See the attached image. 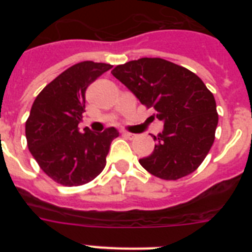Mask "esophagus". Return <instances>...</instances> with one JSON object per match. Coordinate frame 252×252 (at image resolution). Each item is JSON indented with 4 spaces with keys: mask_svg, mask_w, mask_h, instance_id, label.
Segmentation results:
<instances>
[{
    "mask_svg": "<svg viewBox=\"0 0 252 252\" xmlns=\"http://www.w3.org/2000/svg\"><path fill=\"white\" fill-rule=\"evenodd\" d=\"M122 135H124L125 137H127V139H130V140H132V139H135V137H136V135H135V133L128 132V131H122Z\"/></svg>",
    "mask_w": 252,
    "mask_h": 252,
    "instance_id": "obj_1",
    "label": "esophagus"
}]
</instances>
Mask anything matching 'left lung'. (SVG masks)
Masks as SVG:
<instances>
[{
  "label": "left lung",
  "instance_id": "1",
  "mask_svg": "<svg viewBox=\"0 0 252 252\" xmlns=\"http://www.w3.org/2000/svg\"><path fill=\"white\" fill-rule=\"evenodd\" d=\"M111 73L164 122L162 132L153 136L154 153L139 160L142 168L164 180L197 170L212 148L218 124L215 97L201 78L161 58L131 60Z\"/></svg>",
  "mask_w": 252,
  "mask_h": 252
}]
</instances>
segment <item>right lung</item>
Instances as JSON below:
<instances>
[{
  "instance_id": "obj_1",
  "label": "right lung",
  "mask_w": 252,
  "mask_h": 252,
  "mask_svg": "<svg viewBox=\"0 0 252 252\" xmlns=\"http://www.w3.org/2000/svg\"><path fill=\"white\" fill-rule=\"evenodd\" d=\"M112 68L111 64L81 62L64 70L35 98L25 124L28 148L40 169L58 184L78 187L90 183L106 166L115 127L101 133L78 124L86 112V90Z\"/></svg>"
}]
</instances>
